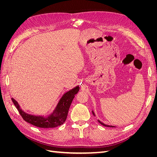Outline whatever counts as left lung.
<instances>
[{
  "label": "left lung",
  "instance_id": "8db88e82",
  "mask_svg": "<svg viewBox=\"0 0 157 157\" xmlns=\"http://www.w3.org/2000/svg\"><path fill=\"white\" fill-rule=\"evenodd\" d=\"M92 113H93V115H94V116H95V114H94V111H92ZM98 122L100 123L101 124H102L103 126H107V127H115V126H109V125H106V124H103V122H101L100 121H99L98 120Z\"/></svg>",
  "mask_w": 157,
  "mask_h": 157
}]
</instances>
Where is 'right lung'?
I'll use <instances>...</instances> for the list:
<instances>
[{"label": "right lung", "mask_w": 157, "mask_h": 157, "mask_svg": "<svg viewBox=\"0 0 157 157\" xmlns=\"http://www.w3.org/2000/svg\"><path fill=\"white\" fill-rule=\"evenodd\" d=\"M79 90V86H77L67 92L63 94L59 103L57 105L55 110L49 116L44 117L42 116H35L27 114L23 111L19 105L18 103L12 98L14 105L22 117L23 119L33 126L42 128H55L60 126L66 121L69 111V109L75 96Z\"/></svg>", "instance_id": "right-lung-1"}]
</instances>
